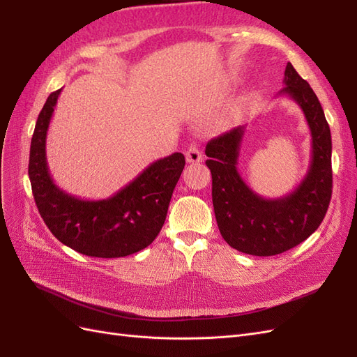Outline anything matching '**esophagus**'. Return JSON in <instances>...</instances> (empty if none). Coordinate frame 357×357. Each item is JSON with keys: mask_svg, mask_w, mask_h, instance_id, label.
Instances as JSON below:
<instances>
[{"mask_svg": "<svg viewBox=\"0 0 357 357\" xmlns=\"http://www.w3.org/2000/svg\"><path fill=\"white\" fill-rule=\"evenodd\" d=\"M186 160L189 164H195V162L202 160V152L198 146H193V144L189 146V149L186 150Z\"/></svg>", "mask_w": 357, "mask_h": 357, "instance_id": "1", "label": "esophagus"}]
</instances>
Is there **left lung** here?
Here are the masks:
<instances>
[{"label":"left lung","instance_id":"8db88e82","mask_svg":"<svg viewBox=\"0 0 357 357\" xmlns=\"http://www.w3.org/2000/svg\"><path fill=\"white\" fill-rule=\"evenodd\" d=\"M284 84L277 96L286 95L301 107L311 132L308 171L290 193L268 199L247 186L236 169L245 126L213 138L205 147L219 231L235 250L253 256L280 255L305 241L320 226L332 197V139L325 113L290 62Z\"/></svg>","mask_w":357,"mask_h":357}]
</instances>
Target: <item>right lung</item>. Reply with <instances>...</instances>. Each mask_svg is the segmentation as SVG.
Segmentation results:
<instances>
[{
	"label": "right lung",
	"instance_id": "add662e5",
	"mask_svg": "<svg viewBox=\"0 0 357 357\" xmlns=\"http://www.w3.org/2000/svg\"><path fill=\"white\" fill-rule=\"evenodd\" d=\"M58 89L49 95L31 139L28 176L37 208L50 232L73 250L92 257H123L143 250L164 226L172 192L185 168L176 152L150 164L105 199H82L58 188L46 158V138Z\"/></svg>",
	"mask_w": 357,
	"mask_h": 357
}]
</instances>
